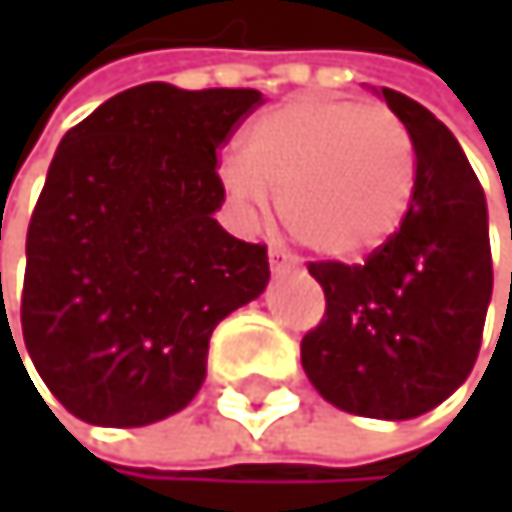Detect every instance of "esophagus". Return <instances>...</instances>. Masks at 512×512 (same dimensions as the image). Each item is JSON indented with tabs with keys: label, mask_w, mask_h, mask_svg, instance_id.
I'll list each match as a JSON object with an SVG mask.
<instances>
[{
	"label": "esophagus",
	"mask_w": 512,
	"mask_h": 512,
	"mask_svg": "<svg viewBox=\"0 0 512 512\" xmlns=\"http://www.w3.org/2000/svg\"><path fill=\"white\" fill-rule=\"evenodd\" d=\"M294 267V258L288 251H282V248H270V270L273 273H285V270H291Z\"/></svg>",
	"instance_id": "1"
}]
</instances>
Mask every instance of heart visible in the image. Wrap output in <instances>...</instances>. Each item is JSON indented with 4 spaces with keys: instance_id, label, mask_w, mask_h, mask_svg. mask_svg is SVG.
<instances>
[{
    "instance_id": "heart-1",
    "label": "heart",
    "mask_w": 512,
    "mask_h": 512,
    "mask_svg": "<svg viewBox=\"0 0 512 512\" xmlns=\"http://www.w3.org/2000/svg\"><path fill=\"white\" fill-rule=\"evenodd\" d=\"M415 171V144L393 110L310 94L251 122L242 156L221 162V181L251 214L279 193L294 239L353 261L399 230Z\"/></svg>"
}]
</instances>
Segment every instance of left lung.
<instances>
[{
  "mask_svg": "<svg viewBox=\"0 0 512 512\" xmlns=\"http://www.w3.org/2000/svg\"><path fill=\"white\" fill-rule=\"evenodd\" d=\"M415 144V196L365 264L310 261L325 313L301 341L310 384L350 415L405 421L455 393L479 356L491 301L485 193L427 107L381 88Z\"/></svg>",
  "mask_w": 512,
  "mask_h": 512,
  "instance_id": "left-lung-1",
  "label": "left lung"
}]
</instances>
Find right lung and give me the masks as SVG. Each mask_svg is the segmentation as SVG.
Masks as SVG:
<instances>
[{
    "instance_id": "right-lung-1",
    "label": "right lung",
    "mask_w": 512,
    "mask_h": 512,
    "mask_svg": "<svg viewBox=\"0 0 512 512\" xmlns=\"http://www.w3.org/2000/svg\"><path fill=\"white\" fill-rule=\"evenodd\" d=\"M261 104L147 82L64 134L27 230L21 328L79 421L144 427L190 405L214 325L267 288V245L214 221L218 150Z\"/></svg>"
}]
</instances>
